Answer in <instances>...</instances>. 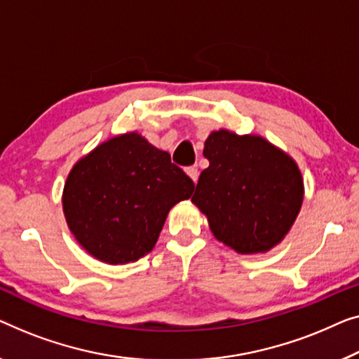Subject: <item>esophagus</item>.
<instances>
[{"mask_svg": "<svg viewBox=\"0 0 359 359\" xmlns=\"http://www.w3.org/2000/svg\"><path fill=\"white\" fill-rule=\"evenodd\" d=\"M185 172L191 180H194V184H196V180H198V169H196V168H187Z\"/></svg>", "mask_w": 359, "mask_h": 359, "instance_id": "34e87169", "label": "esophagus"}]
</instances>
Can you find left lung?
I'll return each instance as SVG.
<instances>
[{
	"label": "left lung",
	"mask_w": 359,
	"mask_h": 359,
	"mask_svg": "<svg viewBox=\"0 0 359 359\" xmlns=\"http://www.w3.org/2000/svg\"><path fill=\"white\" fill-rule=\"evenodd\" d=\"M210 165L191 201L219 242L239 254L269 252L299 215L304 184L297 164L262 136L213 131L205 141Z\"/></svg>",
	"instance_id": "8db88e82"
}]
</instances>
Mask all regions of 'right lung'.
Instances as JSON below:
<instances>
[{
    "label": "right lung",
    "instance_id": "obj_1",
    "mask_svg": "<svg viewBox=\"0 0 359 359\" xmlns=\"http://www.w3.org/2000/svg\"><path fill=\"white\" fill-rule=\"evenodd\" d=\"M191 191L194 182L169 153L131 131L74 164L63 189V213L86 252L123 265L153 250L169 210Z\"/></svg>",
    "mask_w": 359,
    "mask_h": 359
}]
</instances>
